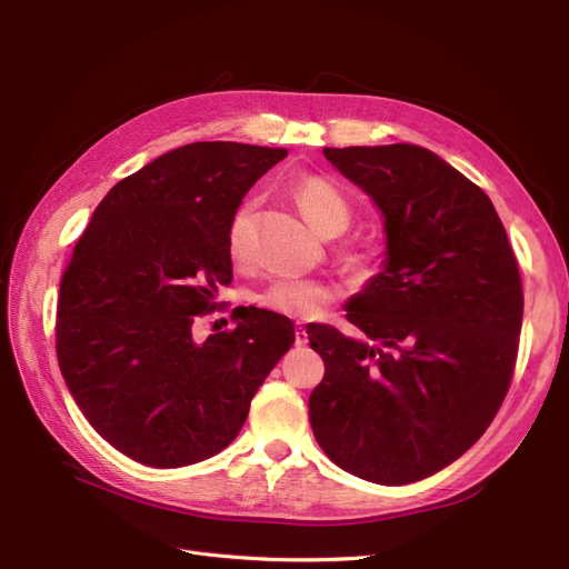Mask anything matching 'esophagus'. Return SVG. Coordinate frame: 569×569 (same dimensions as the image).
Returning a JSON list of instances; mask_svg holds the SVG:
<instances>
[{
  "label": "esophagus",
  "mask_w": 569,
  "mask_h": 569,
  "mask_svg": "<svg viewBox=\"0 0 569 569\" xmlns=\"http://www.w3.org/2000/svg\"><path fill=\"white\" fill-rule=\"evenodd\" d=\"M295 341H297V347H306V343H308V332H306V327H297V330H295Z\"/></svg>",
  "instance_id": "34e87169"
}]
</instances>
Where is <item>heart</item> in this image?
Masks as SVG:
<instances>
[{"mask_svg":"<svg viewBox=\"0 0 569 569\" xmlns=\"http://www.w3.org/2000/svg\"><path fill=\"white\" fill-rule=\"evenodd\" d=\"M291 194L301 209L303 218L320 234H339L349 228L353 218V206L347 197V192L327 176H303L291 187ZM251 203H244L230 222L228 232V249L232 261H242L247 256V237L251 228ZM343 258L349 263L363 266L368 263V249L358 244H347L341 249ZM337 299L335 284L313 278H282L274 280L268 287H263L256 295V303L263 311L278 313L284 318H316L320 316L327 306Z\"/></svg>","mask_w":569,"mask_h":569,"instance_id":"1","label":"heart"}]
</instances>
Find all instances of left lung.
<instances>
[{
	"label": "left lung",
	"instance_id": "obj_1",
	"mask_svg": "<svg viewBox=\"0 0 569 569\" xmlns=\"http://www.w3.org/2000/svg\"><path fill=\"white\" fill-rule=\"evenodd\" d=\"M385 213L387 263L347 306L366 339L311 325L320 449L375 485L439 472L487 432L518 360L522 280L491 199L416 144L322 149Z\"/></svg>",
	"mask_w": 569,
	"mask_h": 569
}]
</instances>
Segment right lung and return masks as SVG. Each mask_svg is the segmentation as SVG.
<instances>
[{
  "instance_id": "obj_1",
  "label": "right lung",
  "mask_w": 569,
  "mask_h": 569,
  "mask_svg": "<svg viewBox=\"0 0 569 569\" xmlns=\"http://www.w3.org/2000/svg\"><path fill=\"white\" fill-rule=\"evenodd\" d=\"M284 149L194 142L163 153L101 199L68 258L57 358L88 422L149 468L216 456L295 343L289 318L239 306L237 327L192 337L232 282L230 222ZM220 311V308H218Z\"/></svg>"
}]
</instances>
